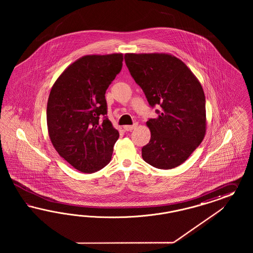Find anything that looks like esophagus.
I'll list each match as a JSON object with an SVG mask.
<instances>
[{"instance_id":"34e87169","label":"esophagus","mask_w":253,"mask_h":253,"mask_svg":"<svg viewBox=\"0 0 253 253\" xmlns=\"http://www.w3.org/2000/svg\"><path fill=\"white\" fill-rule=\"evenodd\" d=\"M137 123H134L133 125H125L123 127V129H124V130H126V131H129V130H132L133 129H135L137 127Z\"/></svg>"}]
</instances>
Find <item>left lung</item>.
I'll return each instance as SVG.
<instances>
[{"label":"left lung","instance_id":"8db88e82","mask_svg":"<svg viewBox=\"0 0 253 253\" xmlns=\"http://www.w3.org/2000/svg\"><path fill=\"white\" fill-rule=\"evenodd\" d=\"M130 75L159 116L146 122L151 132L142 148L144 161L155 168H176L206 134L205 94L198 78L184 62L165 53L124 55Z\"/></svg>","mask_w":253,"mask_h":253}]
</instances>
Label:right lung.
I'll use <instances>...</instances> for the list:
<instances>
[{"label": "right lung", "instance_id": "add662e5", "mask_svg": "<svg viewBox=\"0 0 253 253\" xmlns=\"http://www.w3.org/2000/svg\"><path fill=\"white\" fill-rule=\"evenodd\" d=\"M123 61V54L84 55L62 72L49 94L50 140L65 161L85 173L107 166L120 136L106 117L105 94Z\"/></svg>", "mask_w": 253, "mask_h": 253}]
</instances>
